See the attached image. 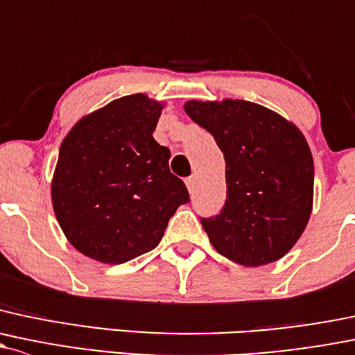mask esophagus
Returning a JSON list of instances; mask_svg holds the SVG:
<instances>
[{
    "label": "esophagus",
    "mask_w": 355,
    "mask_h": 355,
    "mask_svg": "<svg viewBox=\"0 0 355 355\" xmlns=\"http://www.w3.org/2000/svg\"><path fill=\"white\" fill-rule=\"evenodd\" d=\"M196 180H197L196 175H192V177H189L187 180H185V184H187V189L190 190V192H192L193 187H196Z\"/></svg>",
    "instance_id": "esophagus-1"
}]
</instances>
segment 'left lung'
Segmentation results:
<instances>
[{
  "label": "left lung",
  "mask_w": 355,
  "mask_h": 355,
  "mask_svg": "<svg viewBox=\"0 0 355 355\" xmlns=\"http://www.w3.org/2000/svg\"><path fill=\"white\" fill-rule=\"evenodd\" d=\"M184 110L225 155V207L200 219L211 245L245 267L282 259L313 209L315 165L303 132L277 112L246 100H189Z\"/></svg>",
  "instance_id": "obj_1"
}]
</instances>
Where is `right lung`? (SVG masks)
<instances>
[{
    "label": "right lung",
    "mask_w": 355,
    "mask_h": 355,
    "mask_svg": "<svg viewBox=\"0 0 355 355\" xmlns=\"http://www.w3.org/2000/svg\"><path fill=\"white\" fill-rule=\"evenodd\" d=\"M165 103L144 93L112 100L62 139L51 182L55 219L74 248L110 266L149 252L189 202L153 137Z\"/></svg>",
    "instance_id": "add662e5"
}]
</instances>
